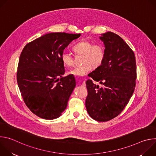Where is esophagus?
Returning <instances> with one entry per match:
<instances>
[{
    "label": "esophagus",
    "mask_w": 156,
    "mask_h": 156,
    "mask_svg": "<svg viewBox=\"0 0 156 156\" xmlns=\"http://www.w3.org/2000/svg\"><path fill=\"white\" fill-rule=\"evenodd\" d=\"M81 86H82L83 87H85V86H86V83H85V81H83V82L82 83Z\"/></svg>",
    "instance_id": "34e87169"
}]
</instances>
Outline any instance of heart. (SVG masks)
<instances>
[{
    "instance_id": "obj_1",
    "label": "heart",
    "mask_w": 156,
    "mask_h": 156,
    "mask_svg": "<svg viewBox=\"0 0 156 156\" xmlns=\"http://www.w3.org/2000/svg\"><path fill=\"white\" fill-rule=\"evenodd\" d=\"M73 51L76 54H83V63L81 66H75L68 72V74L76 76L86 75L93 68L102 65L105 58V51L100 44H94L88 41H81L73 47ZM63 64L69 67L74 64L73 57L68 52H63L61 55Z\"/></svg>"
}]
</instances>
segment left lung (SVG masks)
Segmentation results:
<instances>
[{
	"instance_id": "8db88e82",
	"label": "left lung",
	"mask_w": 156,
	"mask_h": 156,
	"mask_svg": "<svg viewBox=\"0 0 156 156\" xmlns=\"http://www.w3.org/2000/svg\"><path fill=\"white\" fill-rule=\"evenodd\" d=\"M99 39L104 44V60L90 76L102 87L88 80L85 104L92 119L107 122L121 113L134 92L136 60L134 52L117 34L108 31L101 34Z\"/></svg>"
}]
</instances>
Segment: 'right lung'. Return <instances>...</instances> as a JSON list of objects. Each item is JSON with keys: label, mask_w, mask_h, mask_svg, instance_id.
I'll return each mask as SVG.
<instances>
[{"label": "right lung", "mask_w": 156, "mask_h": 156, "mask_svg": "<svg viewBox=\"0 0 156 156\" xmlns=\"http://www.w3.org/2000/svg\"><path fill=\"white\" fill-rule=\"evenodd\" d=\"M80 36L48 33L27 44L21 53L18 85L27 107L40 118L57 119L67 106L76 81L72 75L62 76L65 68L61 55L65 48Z\"/></svg>", "instance_id": "add662e5"}]
</instances>
